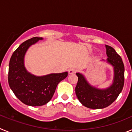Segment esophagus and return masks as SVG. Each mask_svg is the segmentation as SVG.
Returning <instances> with one entry per match:
<instances>
[{"mask_svg": "<svg viewBox=\"0 0 132 132\" xmlns=\"http://www.w3.org/2000/svg\"><path fill=\"white\" fill-rule=\"evenodd\" d=\"M77 71V69L74 68V67H72V68H70L69 69V74L70 75H72V74H74V73H76Z\"/></svg>", "mask_w": 132, "mask_h": 132, "instance_id": "34e87169", "label": "esophagus"}]
</instances>
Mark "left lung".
I'll use <instances>...</instances> for the list:
<instances>
[{
	"label": "left lung",
	"mask_w": 132,
	"mask_h": 132,
	"mask_svg": "<svg viewBox=\"0 0 132 132\" xmlns=\"http://www.w3.org/2000/svg\"><path fill=\"white\" fill-rule=\"evenodd\" d=\"M108 56L104 61L114 70L112 83L105 88L92 86L82 73H77L78 82L75 87L76 96L82 105L91 109H102L110 105L122 92L124 84V65L122 58L114 48L105 45Z\"/></svg>",
	"instance_id": "8db88e82"
}]
</instances>
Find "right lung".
Returning <instances> with one entry per match:
<instances>
[{"mask_svg":"<svg viewBox=\"0 0 132 132\" xmlns=\"http://www.w3.org/2000/svg\"><path fill=\"white\" fill-rule=\"evenodd\" d=\"M42 39L34 37L23 42L15 50L9 63V86L21 102L31 106H42L50 102L58 84L68 75L66 71L36 76L27 71L24 65L26 53L31 45Z\"/></svg>","mask_w":132,"mask_h":132,"instance_id":"1","label":"right lung"}]
</instances>
